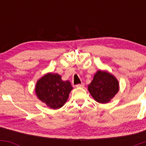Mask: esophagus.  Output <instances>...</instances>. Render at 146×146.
Here are the masks:
<instances>
[{
    "instance_id": "esophagus-1",
    "label": "esophagus",
    "mask_w": 146,
    "mask_h": 146,
    "mask_svg": "<svg viewBox=\"0 0 146 146\" xmlns=\"http://www.w3.org/2000/svg\"><path fill=\"white\" fill-rule=\"evenodd\" d=\"M75 86H76L77 88H80V87H84V83L78 84L75 85Z\"/></svg>"
}]
</instances>
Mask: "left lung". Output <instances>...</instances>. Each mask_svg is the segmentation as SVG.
<instances>
[{
	"instance_id": "obj_1",
	"label": "left lung",
	"mask_w": 146,
	"mask_h": 146,
	"mask_svg": "<svg viewBox=\"0 0 146 146\" xmlns=\"http://www.w3.org/2000/svg\"><path fill=\"white\" fill-rule=\"evenodd\" d=\"M119 82L114 75L99 70L88 85V90L96 102L101 104L109 102L119 91Z\"/></svg>"
}]
</instances>
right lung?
Listing matches in <instances>:
<instances>
[{
    "mask_svg": "<svg viewBox=\"0 0 146 146\" xmlns=\"http://www.w3.org/2000/svg\"><path fill=\"white\" fill-rule=\"evenodd\" d=\"M72 89L69 81H63L58 73H48L38 80L35 91L38 98L47 106L58 109L67 101Z\"/></svg>",
    "mask_w": 146,
    "mask_h": 146,
    "instance_id": "obj_1",
    "label": "right lung"
}]
</instances>
